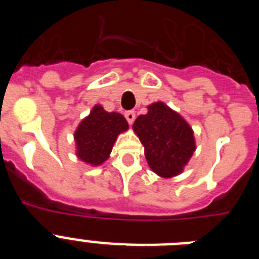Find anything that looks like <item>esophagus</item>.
I'll return each instance as SVG.
<instances>
[{
  "label": "esophagus",
  "mask_w": 259,
  "mask_h": 259,
  "mask_svg": "<svg viewBox=\"0 0 259 259\" xmlns=\"http://www.w3.org/2000/svg\"><path fill=\"white\" fill-rule=\"evenodd\" d=\"M124 116H125V119H127V122L130 123V124H132V123L135 122V118H136V114H135V111H132V110H130V111H125Z\"/></svg>",
  "instance_id": "34e87169"
}]
</instances>
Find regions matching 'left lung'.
Returning a JSON list of instances; mask_svg holds the SVG:
<instances>
[{
    "label": "left lung",
    "mask_w": 259,
    "mask_h": 259,
    "mask_svg": "<svg viewBox=\"0 0 259 259\" xmlns=\"http://www.w3.org/2000/svg\"><path fill=\"white\" fill-rule=\"evenodd\" d=\"M132 128L145 148L148 164L162 178L182 172L196 149L192 128L163 102L150 105L148 114L137 116Z\"/></svg>",
    "instance_id": "left-lung-1"
}]
</instances>
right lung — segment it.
<instances>
[{
	"label": "right lung",
	"mask_w": 259,
	"mask_h": 259,
	"mask_svg": "<svg viewBox=\"0 0 259 259\" xmlns=\"http://www.w3.org/2000/svg\"><path fill=\"white\" fill-rule=\"evenodd\" d=\"M125 130L128 123L122 114L107 113L97 105L75 131L77 157L93 166L104 163L111 153L116 136Z\"/></svg>",
	"instance_id": "right-lung-1"
}]
</instances>
